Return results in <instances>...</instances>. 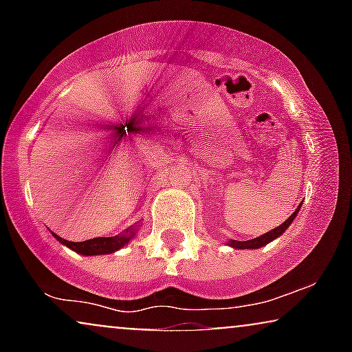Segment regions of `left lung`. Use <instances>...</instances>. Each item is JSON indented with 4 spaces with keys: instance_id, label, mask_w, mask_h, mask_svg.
<instances>
[{
    "instance_id": "left-lung-1",
    "label": "left lung",
    "mask_w": 352,
    "mask_h": 352,
    "mask_svg": "<svg viewBox=\"0 0 352 352\" xmlns=\"http://www.w3.org/2000/svg\"><path fill=\"white\" fill-rule=\"evenodd\" d=\"M300 208H301V205H300V207H298L296 210H294V212L292 213V217H289L288 220H285V221H283V223L280 225V227L273 228L272 232H266L265 235H261V236H258V238H252V240H246V241L230 240V241H228V245L232 246V248H236V250H253V248H261V246L268 245L270 241H273L274 238L281 236L283 233L286 232V228H288L289 225L293 223V220H294V218H296L298 212H300Z\"/></svg>"
}]
</instances>
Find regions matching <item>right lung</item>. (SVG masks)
Returning a JSON list of instances; mask_svg holds the SVG:
<instances>
[{
    "label": "right lung",
    "mask_w": 352,
    "mask_h": 352,
    "mask_svg": "<svg viewBox=\"0 0 352 352\" xmlns=\"http://www.w3.org/2000/svg\"><path fill=\"white\" fill-rule=\"evenodd\" d=\"M137 230L129 228L125 230V233L117 236H99V238H92V240H86V241H67L64 238H60L52 233L56 236V240L59 243L66 245L67 248L74 250L76 253L84 254V256H91V254H107V253H114L117 250H120L122 246H125L132 238L135 236Z\"/></svg>",
    "instance_id": "1"
}]
</instances>
